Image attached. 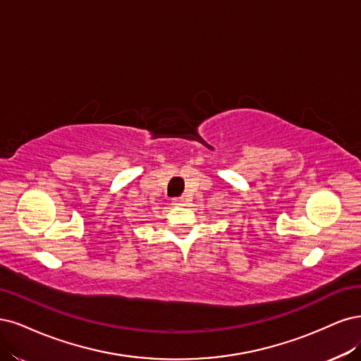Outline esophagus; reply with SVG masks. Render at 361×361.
Masks as SVG:
<instances>
[{
	"label": "esophagus",
	"instance_id": "obj_1",
	"mask_svg": "<svg viewBox=\"0 0 361 361\" xmlns=\"http://www.w3.org/2000/svg\"><path fill=\"white\" fill-rule=\"evenodd\" d=\"M172 202H173V205H188L189 204V197H185V196L173 197Z\"/></svg>",
	"mask_w": 361,
	"mask_h": 361
}]
</instances>
